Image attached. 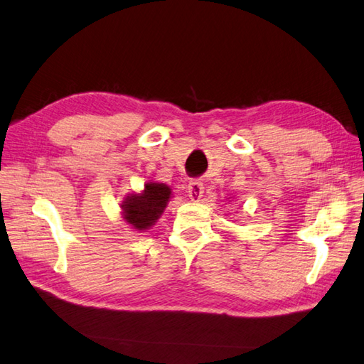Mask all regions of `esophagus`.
<instances>
[{"instance_id":"1","label":"esophagus","mask_w":364,"mask_h":364,"mask_svg":"<svg viewBox=\"0 0 364 364\" xmlns=\"http://www.w3.org/2000/svg\"><path fill=\"white\" fill-rule=\"evenodd\" d=\"M188 192H189L191 200L198 201L203 197L205 188H203V183L200 180H191L188 184Z\"/></svg>"}]
</instances>
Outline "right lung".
<instances>
[{"label":"right lung","mask_w":364,"mask_h":364,"mask_svg":"<svg viewBox=\"0 0 364 364\" xmlns=\"http://www.w3.org/2000/svg\"><path fill=\"white\" fill-rule=\"evenodd\" d=\"M168 198H171V189L166 184L149 183L142 193L124 201L125 220L136 230H147L163 214Z\"/></svg>","instance_id":"obj_1"}]
</instances>
